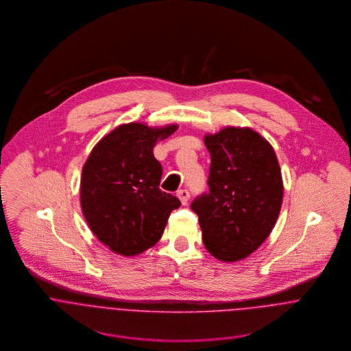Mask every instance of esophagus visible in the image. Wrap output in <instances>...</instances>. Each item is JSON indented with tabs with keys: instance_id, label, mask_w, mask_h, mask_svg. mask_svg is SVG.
Returning a JSON list of instances; mask_svg holds the SVG:
<instances>
[{
	"instance_id": "esophagus-1",
	"label": "esophagus",
	"mask_w": 351,
	"mask_h": 351,
	"mask_svg": "<svg viewBox=\"0 0 351 351\" xmlns=\"http://www.w3.org/2000/svg\"><path fill=\"white\" fill-rule=\"evenodd\" d=\"M177 197L185 205V204L188 202V200H189V197H191V193H189V191H186V189H180V191L177 192Z\"/></svg>"
}]
</instances>
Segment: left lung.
Masks as SVG:
<instances>
[{
    "label": "left lung",
    "mask_w": 351,
    "mask_h": 351,
    "mask_svg": "<svg viewBox=\"0 0 351 351\" xmlns=\"http://www.w3.org/2000/svg\"><path fill=\"white\" fill-rule=\"evenodd\" d=\"M209 192L191 204L202 241L215 258L235 262L256 250L280 215L284 186L273 147L250 128L205 135Z\"/></svg>",
    "instance_id": "8db88e82"
}]
</instances>
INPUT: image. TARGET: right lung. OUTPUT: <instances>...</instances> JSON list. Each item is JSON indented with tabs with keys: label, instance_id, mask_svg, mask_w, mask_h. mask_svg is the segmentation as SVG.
<instances>
[{
	"label": "right lung",
	"instance_id": "1",
	"mask_svg": "<svg viewBox=\"0 0 351 351\" xmlns=\"http://www.w3.org/2000/svg\"><path fill=\"white\" fill-rule=\"evenodd\" d=\"M177 125L150 128L123 124L104 136L82 169L81 206L97 239L117 254L132 256L162 237L176 196L162 192V166L152 149Z\"/></svg>",
	"mask_w": 351,
	"mask_h": 351
}]
</instances>
